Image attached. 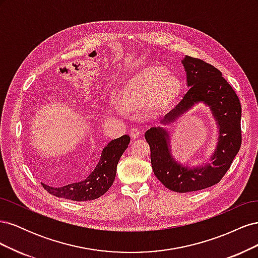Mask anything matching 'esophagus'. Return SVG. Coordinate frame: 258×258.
I'll return each instance as SVG.
<instances>
[{"label": "esophagus", "instance_id": "obj_1", "mask_svg": "<svg viewBox=\"0 0 258 258\" xmlns=\"http://www.w3.org/2000/svg\"><path fill=\"white\" fill-rule=\"evenodd\" d=\"M140 135H141V132H140V130L137 129V128H132V129L130 130V137H131L132 139L139 138Z\"/></svg>", "mask_w": 258, "mask_h": 258}]
</instances>
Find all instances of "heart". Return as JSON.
Here are the masks:
<instances>
[{"label":"heart","mask_w":258,"mask_h":258,"mask_svg":"<svg viewBox=\"0 0 258 258\" xmlns=\"http://www.w3.org/2000/svg\"><path fill=\"white\" fill-rule=\"evenodd\" d=\"M181 88L179 79L162 67L145 69L132 81L122 96V107L128 111H143L159 107L173 99Z\"/></svg>","instance_id":"heart-1"}]
</instances>
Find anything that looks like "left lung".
<instances>
[{
  "mask_svg": "<svg viewBox=\"0 0 258 258\" xmlns=\"http://www.w3.org/2000/svg\"><path fill=\"white\" fill-rule=\"evenodd\" d=\"M182 64L189 88L160 123L169 126L195 105H207L217 128L213 152L201 165H184L174 158L171 132L166 127H152L144 137L151 147L156 177L170 190L188 192L217 184L230 168L241 146V104L235 90L216 68L189 56L182 59Z\"/></svg>",
  "mask_w": 258,
  "mask_h": 258,
  "instance_id": "obj_1",
  "label": "left lung"
}]
</instances>
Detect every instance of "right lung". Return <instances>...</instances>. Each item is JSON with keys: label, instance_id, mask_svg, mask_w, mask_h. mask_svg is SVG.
Returning a JSON list of instances; mask_svg holds the SVG:
<instances>
[{"label": "right lung", "instance_id": "obj_1", "mask_svg": "<svg viewBox=\"0 0 258 258\" xmlns=\"http://www.w3.org/2000/svg\"><path fill=\"white\" fill-rule=\"evenodd\" d=\"M129 142L130 137L127 135L108 142L96 168L86 178L63 185L49 181L42 183L43 187L53 196L73 201H87L101 197L114 183L117 163L127 150Z\"/></svg>", "mask_w": 258, "mask_h": 258}]
</instances>
